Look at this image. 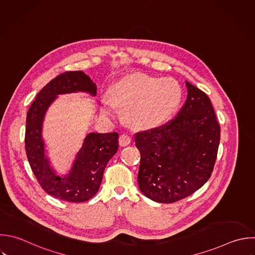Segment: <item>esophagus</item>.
<instances>
[{
    "instance_id": "34e87169",
    "label": "esophagus",
    "mask_w": 255,
    "mask_h": 255,
    "mask_svg": "<svg viewBox=\"0 0 255 255\" xmlns=\"http://www.w3.org/2000/svg\"><path fill=\"white\" fill-rule=\"evenodd\" d=\"M131 141V137L128 135V134H126V133H123L121 136H120V144L122 146H126L128 144H129Z\"/></svg>"
}]
</instances>
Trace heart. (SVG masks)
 I'll use <instances>...</instances> for the list:
<instances>
[{"mask_svg": "<svg viewBox=\"0 0 255 255\" xmlns=\"http://www.w3.org/2000/svg\"><path fill=\"white\" fill-rule=\"evenodd\" d=\"M113 100L106 98V113L114 117L117 105L126 107V119L133 127L148 128L166 122L181 100L178 84L168 78H155L141 73L125 76L111 91Z\"/></svg>", "mask_w": 255, "mask_h": 255, "instance_id": "1", "label": "heart"}]
</instances>
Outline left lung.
I'll list each match as a JSON object with an SVG mask.
<instances>
[{"label":"left lung","instance_id":"8db88e82","mask_svg":"<svg viewBox=\"0 0 255 255\" xmlns=\"http://www.w3.org/2000/svg\"><path fill=\"white\" fill-rule=\"evenodd\" d=\"M185 85L187 98L177 116L134 137L140 152L139 189L156 202L172 203L192 194L208 180L216 160L220 127L211 102Z\"/></svg>","mask_w":255,"mask_h":255}]
</instances>
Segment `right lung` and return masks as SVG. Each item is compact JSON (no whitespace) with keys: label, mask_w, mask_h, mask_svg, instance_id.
I'll use <instances>...</instances> for the list:
<instances>
[{"label":"right lung","mask_w":255,"mask_h":255,"mask_svg":"<svg viewBox=\"0 0 255 255\" xmlns=\"http://www.w3.org/2000/svg\"><path fill=\"white\" fill-rule=\"evenodd\" d=\"M78 92L95 97L97 86L82 71L66 72L58 76L37 95L26 121V152L36 178L47 193L70 202H84L97 194L104 170L119 149L118 132H90L68 174L58 175L51 166L42 135L46 113L59 95Z\"/></svg>","instance_id":"1"}]
</instances>
